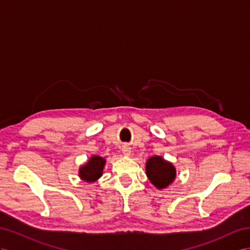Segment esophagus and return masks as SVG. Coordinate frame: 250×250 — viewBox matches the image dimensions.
<instances>
[{
	"label": "esophagus",
	"mask_w": 250,
	"mask_h": 250,
	"mask_svg": "<svg viewBox=\"0 0 250 250\" xmlns=\"http://www.w3.org/2000/svg\"><path fill=\"white\" fill-rule=\"evenodd\" d=\"M121 151H123V154L125 155V156H130L131 153H132L131 148H130L129 146H126V145H125L123 148H121Z\"/></svg>",
	"instance_id": "34e87169"
}]
</instances>
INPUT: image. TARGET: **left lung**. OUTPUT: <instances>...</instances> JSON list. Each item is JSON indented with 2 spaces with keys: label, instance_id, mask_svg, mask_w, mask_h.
Returning a JSON list of instances; mask_svg holds the SVG:
<instances>
[{
  "label": "left lung",
  "instance_id": "8db88e82",
  "mask_svg": "<svg viewBox=\"0 0 250 250\" xmlns=\"http://www.w3.org/2000/svg\"><path fill=\"white\" fill-rule=\"evenodd\" d=\"M146 174L158 190L169 187L176 177V169L172 163L162 156H151L146 163Z\"/></svg>",
  "mask_w": 250,
  "mask_h": 250
}]
</instances>
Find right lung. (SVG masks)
Segmentation results:
<instances>
[{"instance_id":"right-lung-1","label":"right lung","mask_w":250,"mask_h":250,"mask_svg":"<svg viewBox=\"0 0 250 250\" xmlns=\"http://www.w3.org/2000/svg\"><path fill=\"white\" fill-rule=\"evenodd\" d=\"M105 158L99 155H92L88 161L79 168V177L86 183H95L104 173Z\"/></svg>"}]
</instances>
